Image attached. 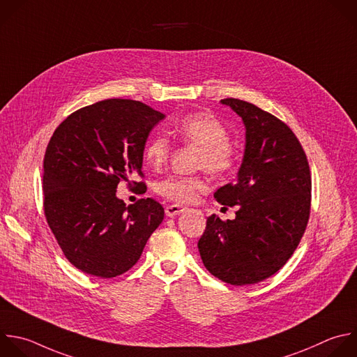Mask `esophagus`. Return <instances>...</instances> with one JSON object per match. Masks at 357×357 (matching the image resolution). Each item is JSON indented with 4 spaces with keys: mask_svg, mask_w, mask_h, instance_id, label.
Listing matches in <instances>:
<instances>
[{
    "mask_svg": "<svg viewBox=\"0 0 357 357\" xmlns=\"http://www.w3.org/2000/svg\"><path fill=\"white\" fill-rule=\"evenodd\" d=\"M186 210V207L183 206H179V204H169L165 207V214L168 217H174V215H178L181 213H183Z\"/></svg>",
    "mask_w": 357,
    "mask_h": 357,
    "instance_id": "1",
    "label": "esophagus"
}]
</instances>
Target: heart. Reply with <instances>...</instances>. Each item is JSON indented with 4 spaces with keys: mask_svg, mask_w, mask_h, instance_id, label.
<instances>
[{
    "mask_svg": "<svg viewBox=\"0 0 357 357\" xmlns=\"http://www.w3.org/2000/svg\"><path fill=\"white\" fill-rule=\"evenodd\" d=\"M171 132L185 144L199 150L196 167L204 168L213 175L229 172L238 160V150L229 140L227 126L211 113H188L172 126ZM168 157L169 143L165 137L155 136L149 140L144 147V160L150 167H162ZM206 188V181L197 175H171L158 183V192L176 203H192Z\"/></svg>",
    "mask_w": 357,
    "mask_h": 357,
    "instance_id": "b5f03b06",
    "label": "heart"
}]
</instances>
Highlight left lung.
I'll return each instance as SVG.
<instances>
[{
    "mask_svg": "<svg viewBox=\"0 0 357 357\" xmlns=\"http://www.w3.org/2000/svg\"><path fill=\"white\" fill-rule=\"evenodd\" d=\"M221 102L247 128L238 181L214 193L236 211L234 220L207 217L197 247L213 276L245 286L275 275L298 247L310 218L311 172L301 143L279 117L247 100Z\"/></svg>",
    "mask_w": 357,
    "mask_h": 357,
    "instance_id": "8db88e82",
    "label": "left lung"
}]
</instances>
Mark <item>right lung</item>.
I'll use <instances>...</instances> for the list:
<instances>
[{"mask_svg":"<svg viewBox=\"0 0 357 357\" xmlns=\"http://www.w3.org/2000/svg\"><path fill=\"white\" fill-rule=\"evenodd\" d=\"M164 117L140 100L113 98L73 112L54 130L43 160V211L81 272L102 279L128 272L164 220L151 197L129 206L116 197L119 182L146 188L130 178H144V144Z\"/></svg>","mask_w":357,"mask_h":357,"instance_id":"right-lung-1","label":"right lung"}]
</instances>
